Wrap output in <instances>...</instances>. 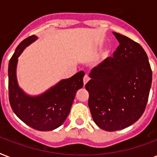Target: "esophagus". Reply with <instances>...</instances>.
<instances>
[{
	"label": "esophagus",
	"mask_w": 157,
	"mask_h": 157,
	"mask_svg": "<svg viewBox=\"0 0 157 157\" xmlns=\"http://www.w3.org/2000/svg\"><path fill=\"white\" fill-rule=\"evenodd\" d=\"M89 80H90V77H89L88 75H86V76H84V78H83V82H84V86L86 85L87 82L89 81Z\"/></svg>",
	"instance_id": "obj_1"
}]
</instances>
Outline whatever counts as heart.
I'll return each instance as SVG.
<instances>
[{
	"mask_svg": "<svg viewBox=\"0 0 157 157\" xmlns=\"http://www.w3.org/2000/svg\"><path fill=\"white\" fill-rule=\"evenodd\" d=\"M110 54V50H105L103 51V56L104 57H108Z\"/></svg>",
	"mask_w": 157,
	"mask_h": 157,
	"instance_id": "1",
	"label": "heart"
}]
</instances>
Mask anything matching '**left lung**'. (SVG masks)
<instances>
[{
    "label": "left lung",
    "mask_w": 157,
    "mask_h": 157,
    "mask_svg": "<svg viewBox=\"0 0 157 157\" xmlns=\"http://www.w3.org/2000/svg\"><path fill=\"white\" fill-rule=\"evenodd\" d=\"M120 45L90 74L86 85L94 121L106 131L126 128L145 111L152 72L148 58L139 43L113 33Z\"/></svg>",
    "instance_id": "8db88e82"
}]
</instances>
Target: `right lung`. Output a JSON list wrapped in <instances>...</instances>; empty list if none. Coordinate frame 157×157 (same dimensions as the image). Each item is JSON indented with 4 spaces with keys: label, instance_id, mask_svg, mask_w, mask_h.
Returning <instances> with one entry per match:
<instances>
[{
    "label": "right lung",
    "instance_id": "obj_1",
    "mask_svg": "<svg viewBox=\"0 0 157 157\" xmlns=\"http://www.w3.org/2000/svg\"><path fill=\"white\" fill-rule=\"evenodd\" d=\"M37 37L33 35L17 46L9 63V100L16 116L25 124L40 131L59 127L69 115L76 91L83 87L85 72L81 71L68 79L62 80L42 94L27 95L18 85L16 67L18 58Z\"/></svg>",
    "mask_w": 157,
    "mask_h": 157
}]
</instances>
